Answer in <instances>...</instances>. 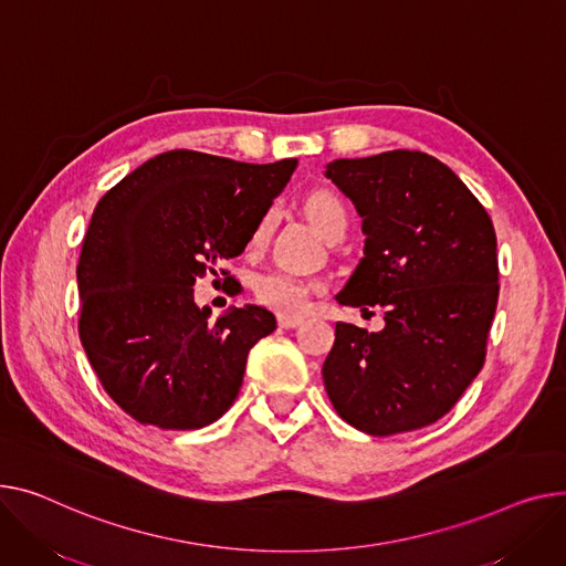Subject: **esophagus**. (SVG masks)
Here are the masks:
<instances>
[{"label":"esophagus","instance_id":"1","mask_svg":"<svg viewBox=\"0 0 566 566\" xmlns=\"http://www.w3.org/2000/svg\"><path fill=\"white\" fill-rule=\"evenodd\" d=\"M300 323H303V318H300V316H286V314H280V316H277V325H280L282 329H293V327H297Z\"/></svg>","mask_w":566,"mask_h":566}]
</instances>
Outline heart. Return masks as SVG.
<instances>
[{"label":"heart","mask_w":566,"mask_h":566,"mask_svg":"<svg viewBox=\"0 0 566 566\" xmlns=\"http://www.w3.org/2000/svg\"><path fill=\"white\" fill-rule=\"evenodd\" d=\"M307 213L325 237L336 228V224L348 222L346 207L342 205V200L327 191H318L307 200ZM269 222H271V213L261 218L259 228L254 232V239H261L263 234H266ZM318 291H321V282L310 280V277H300V275L286 273V271H266V273L256 275L252 282V293L256 297V303L266 305L275 312H282V314H300L307 307L310 297Z\"/></svg>","instance_id":"1"}]
</instances>
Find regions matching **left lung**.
Returning <instances> with one entry per match:
<instances>
[{
  "mask_svg": "<svg viewBox=\"0 0 566 566\" xmlns=\"http://www.w3.org/2000/svg\"><path fill=\"white\" fill-rule=\"evenodd\" d=\"M364 256L338 305L385 312V329L336 323L325 391L353 428L389 437L432 426L482 370L499 305L496 232L464 181L417 149L336 159Z\"/></svg>",
  "mask_w": 566,
  "mask_h": 566,
  "instance_id": "obj_1",
  "label": "left lung"
}]
</instances>
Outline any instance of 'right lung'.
Segmentation results:
<instances>
[{"instance_id": "add662e5", "label": "right lung", "mask_w": 566, "mask_h": 566, "mask_svg": "<svg viewBox=\"0 0 566 566\" xmlns=\"http://www.w3.org/2000/svg\"><path fill=\"white\" fill-rule=\"evenodd\" d=\"M295 166L172 149L97 202L77 263L80 338L104 391L134 421L198 430L237 400L248 353L275 316L245 305L209 321L193 286L207 275L234 280L220 263L245 250Z\"/></svg>"}]
</instances>
